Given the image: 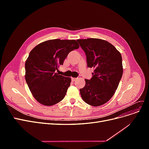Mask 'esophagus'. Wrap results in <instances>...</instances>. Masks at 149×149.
<instances>
[{
    "label": "esophagus",
    "instance_id": "34e87169",
    "mask_svg": "<svg viewBox=\"0 0 149 149\" xmlns=\"http://www.w3.org/2000/svg\"><path fill=\"white\" fill-rule=\"evenodd\" d=\"M76 79H77L76 78H71L72 81H75Z\"/></svg>",
    "mask_w": 149,
    "mask_h": 149
}]
</instances>
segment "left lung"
Wrapping results in <instances>:
<instances>
[{
  "mask_svg": "<svg viewBox=\"0 0 149 149\" xmlns=\"http://www.w3.org/2000/svg\"><path fill=\"white\" fill-rule=\"evenodd\" d=\"M85 52L87 66L93 68L91 79L80 89L83 101L93 106L106 103L114 95L123 73L120 52L112 44L99 38L78 39Z\"/></svg>",
  "mask_w": 149,
  "mask_h": 149,
  "instance_id": "1",
  "label": "left lung"
}]
</instances>
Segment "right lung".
Segmentation results:
<instances>
[{"instance_id":"right-lung-1","label":"right lung","mask_w":149,"mask_h":149,"mask_svg":"<svg viewBox=\"0 0 149 149\" xmlns=\"http://www.w3.org/2000/svg\"><path fill=\"white\" fill-rule=\"evenodd\" d=\"M79 45L74 40H49L38 44L25 61L26 82L33 96L43 105L50 106L66 95L71 79L56 71L68 53Z\"/></svg>"}]
</instances>
